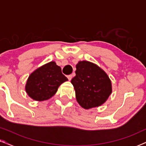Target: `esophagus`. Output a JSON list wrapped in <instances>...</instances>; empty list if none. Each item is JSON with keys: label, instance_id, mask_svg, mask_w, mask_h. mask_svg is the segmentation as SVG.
<instances>
[{"label": "esophagus", "instance_id": "1", "mask_svg": "<svg viewBox=\"0 0 146 146\" xmlns=\"http://www.w3.org/2000/svg\"><path fill=\"white\" fill-rule=\"evenodd\" d=\"M72 77H73V76L72 75V74H71V75H68V76H67L68 79L69 80H71L72 78Z\"/></svg>", "mask_w": 146, "mask_h": 146}]
</instances>
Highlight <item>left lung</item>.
<instances>
[{"instance_id":"left-lung-1","label":"left lung","mask_w":146,"mask_h":146,"mask_svg":"<svg viewBox=\"0 0 146 146\" xmlns=\"http://www.w3.org/2000/svg\"><path fill=\"white\" fill-rule=\"evenodd\" d=\"M76 68V76L71 83L78 103L86 110L100 106L112 92L109 76L100 67L89 61H79Z\"/></svg>"}]
</instances>
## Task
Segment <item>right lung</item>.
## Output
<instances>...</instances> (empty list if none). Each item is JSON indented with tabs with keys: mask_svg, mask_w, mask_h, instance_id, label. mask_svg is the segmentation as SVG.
<instances>
[{
	"mask_svg": "<svg viewBox=\"0 0 146 146\" xmlns=\"http://www.w3.org/2000/svg\"><path fill=\"white\" fill-rule=\"evenodd\" d=\"M66 81L68 78L62 74L61 68L54 61H51L31 74L25 90L34 100H47L56 93L58 87Z\"/></svg>",
	"mask_w": 146,
	"mask_h": 146,
	"instance_id": "add662e5",
	"label": "right lung"
}]
</instances>
